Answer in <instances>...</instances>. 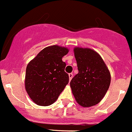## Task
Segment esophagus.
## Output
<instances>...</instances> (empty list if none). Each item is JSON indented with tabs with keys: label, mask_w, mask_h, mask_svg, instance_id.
<instances>
[{
	"label": "esophagus",
	"mask_w": 132,
	"mask_h": 132,
	"mask_svg": "<svg viewBox=\"0 0 132 132\" xmlns=\"http://www.w3.org/2000/svg\"><path fill=\"white\" fill-rule=\"evenodd\" d=\"M72 77H73V74L72 73H69V80H71L72 78Z\"/></svg>",
	"instance_id": "obj_1"
}]
</instances>
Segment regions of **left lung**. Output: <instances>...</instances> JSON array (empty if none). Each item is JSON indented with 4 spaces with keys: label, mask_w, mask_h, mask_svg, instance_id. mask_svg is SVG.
I'll use <instances>...</instances> for the list:
<instances>
[{
    "label": "left lung",
    "mask_w": 132,
    "mask_h": 132,
    "mask_svg": "<svg viewBox=\"0 0 132 132\" xmlns=\"http://www.w3.org/2000/svg\"><path fill=\"white\" fill-rule=\"evenodd\" d=\"M74 52L78 73L70 82L72 92L80 105L92 107L107 93L111 74L101 57L93 50L77 47Z\"/></svg>",
    "instance_id": "8db88e82"
}]
</instances>
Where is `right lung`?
I'll list each match as a JSON object with an SVG mask.
<instances>
[{"mask_svg":"<svg viewBox=\"0 0 132 132\" xmlns=\"http://www.w3.org/2000/svg\"><path fill=\"white\" fill-rule=\"evenodd\" d=\"M69 50L57 45L44 48L27 66L25 89L37 105L48 106L54 103L69 83L65 72L66 63L62 57Z\"/></svg>","mask_w":132,"mask_h":132,"instance_id":"right-lung-1","label":"right lung"}]
</instances>
